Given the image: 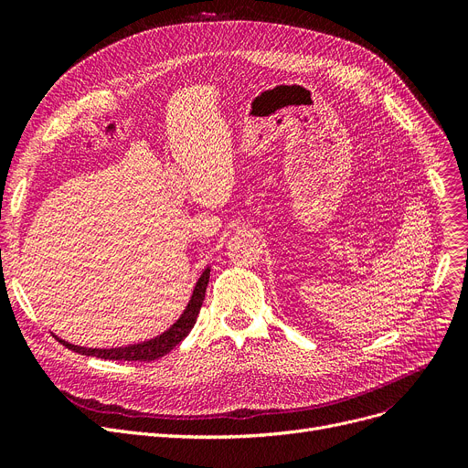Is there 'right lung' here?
<instances>
[{
    "mask_svg": "<svg viewBox=\"0 0 468 468\" xmlns=\"http://www.w3.org/2000/svg\"><path fill=\"white\" fill-rule=\"evenodd\" d=\"M208 279H210V267H205V271L201 273L199 281L195 282L191 298L186 305V309L182 311V314L178 316V321L168 326L163 334L145 339L140 343H131V346L125 347H104V349H96V347H81V346H73L69 341H64L60 337H57L64 347H68L73 353H80L85 356H96V358H106V360H129V362H152L157 360L161 356H165L166 353H170L175 349L178 343L191 332L193 324L197 323V316H199L203 300H205V292L208 286Z\"/></svg>",
    "mask_w": 468,
    "mask_h": 468,
    "instance_id": "add662e5",
    "label": "right lung"
}]
</instances>
